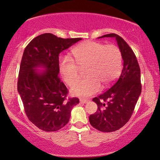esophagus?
<instances>
[{
	"label": "esophagus",
	"instance_id": "obj_1",
	"mask_svg": "<svg viewBox=\"0 0 160 160\" xmlns=\"http://www.w3.org/2000/svg\"><path fill=\"white\" fill-rule=\"evenodd\" d=\"M89 101V100H86V99H80V102L82 103H87V102Z\"/></svg>",
	"mask_w": 160,
	"mask_h": 160
}]
</instances>
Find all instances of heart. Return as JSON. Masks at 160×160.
<instances>
[{
  "instance_id": "1",
  "label": "heart",
  "mask_w": 160,
  "mask_h": 160,
  "mask_svg": "<svg viewBox=\"0 0 160 160\" xmlns=\"http://www.w3.org/2000/svg\"><path fill=\"white\" fill-rule=\"evenodd\" d=\"M73 59H60L59 71L63 80L68 85L78 79L80 68H85L86 78L78 80L71 88L73 95L89 97L99 91L100 84L110 85L119 75L122 67V55L117 46L105 45L96 41H86L71 52Z\"/></svg>"
}]
</instances>
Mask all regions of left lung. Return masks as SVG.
Returning <instances> with one entry per match:
<instances>
[{"label": "left lung", "mask_w": 160, "mask_h": 160, "mask_svg": "<svg viewBox=\"0 0 160 160\" xmlns=\"http://www.w3.org/2000/svg\"><path fill=\"white\" fill-rule=\"evenodd\" d=\"M105 37L115 38L122 55L123 68L110 89L93 98L98 110L89 120L98 130L110 132L122 128L132 114L141 93V70L134 52L122 37L110 33L98 38Z\"/></svg>", "instance_id": "left-lung-1"}]
</instances>
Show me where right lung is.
<instances>
[{"label": "right lung", "mask_w": 160, "mask_h": 160, "mask_svg": "<svg viewBox=\"0 0 160 160\" xmlns=\"http://www.w3.org/2000/svg\"><path fill=\"white\" fill-rule=\"evenodd\" d=\"M82 39L41 34L23 52L17 90L28 119L46 132L59 130L67 124L72 108L79 102L77 98H67L68 89L58 76L59 54Z\"/></svg>", "instance_id": "right-lung-1"}]
</instances>
